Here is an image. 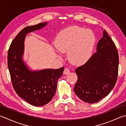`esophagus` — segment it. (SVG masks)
Instances as JSON below:
<instances>
[{
    "label": "esophagus",
    "mask_w": 126,
    "mask_h": 126,
    "mask_svg": "<svg viewBox=\"0 0 126 126\" xmlns=\"http://www.w3.org/2000/svg\"><path fill=\"white\" fill-rule=\"evenodd\" d=\"M70 73V69L68 68H65V70L63 71V74H68Z\"/></svg>",
    "instance_id": "34e87169"
}]
</instances>
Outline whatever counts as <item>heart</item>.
<instances>
[{
    "label": "heart",
    "mask_w": 126,
    "mask_h": 126,
    "mask_svg": "<svg viewBox=\"0 0 126 126\" xmlns=\"http://www.w3.org/2000/svg\"><path fill=\"white\" fill-rule=\"evenodd\" d=\"M95 37L92 31L78 26H72L58 35L54 45L59 52L67 53L68 59L74 65H81L92 54Z\"/></svg>",
    "instance_id": "heart-1"
}]
</instances>
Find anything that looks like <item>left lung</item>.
<instances>
[{"mask_svg":"<svg viewBox=\"0 0 126 126\" xmlns=\"http://www.w3.org/2000/svg\"><path fill=\"white\" fill-rule=\"evenodd\" d=\"M119 54L106 30L97 45V52L84 64L77 68L76 94L82 101L94 103L106 97L116 83Z\"/></svg>","mask_w":126,"mask_h":126,"instance_id":"obj_1","label":"left lung"}]
</instances>
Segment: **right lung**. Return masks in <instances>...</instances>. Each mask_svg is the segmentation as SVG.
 Returning a JSON list of instances; mask_svg holds the SVG:
<instances>
[{"label":"right lung","mask_w":126,"mask_h":126,"mask_svg":"<svg viewBox=\"0 0 126 126\" xmlns=\"http://www.w3.org/2000/svg\"><path fill=\"white\" fill-rule=\"evenodd\" d=\"M48 22L24 28L11 42L8 50L7 65L14 89L17 94L31 105L41 107L49 102L55 94L58 80L64 67L32 71L22 60L25 38L28 33L42 29Z\"/></svg>","instance_id":"obj_1"}]
</instances>
